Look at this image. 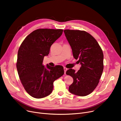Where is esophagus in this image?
I'll return each instance as SVG.
<instances>
[{
    "instance_id": "1",
    "label": "esophagus",
    "mask_w": 121,
    "mask_h": 121,
    "mask_svg": "<svg viewBox=\"0 0 121 121\" xmlns=\"http://www.w3.org/2000/svg\"><path fill=\"white\" fill-rule=\"evenodd\" d=\"M64 73L66 74V72L67 71V69L66 67H64Z\"/></svg>"
}]
</instances>
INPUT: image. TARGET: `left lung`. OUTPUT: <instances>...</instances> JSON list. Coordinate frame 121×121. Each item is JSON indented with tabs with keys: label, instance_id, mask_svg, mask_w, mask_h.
<instances>
[{
	"label": "left lung",
	"instance_id": "8db88e82",
	"mask_svg": "<svg viewBox=\"0 0 121 121\" xmlns=\"http://www.w3.org/2000/svg\"><path fill=\"white\" fill-rule=\"evenodd\" d=\"M67 39L72 49L73 57L81 65L75 72L69 69L66 74L73 78L69 86L71 93L79 96L91 94L98 85L104 69V54L96 40L85 31L66 29Z\"/></svg>",
	"mask_w": 121,
	"mask_h": 121
}]
</instances>
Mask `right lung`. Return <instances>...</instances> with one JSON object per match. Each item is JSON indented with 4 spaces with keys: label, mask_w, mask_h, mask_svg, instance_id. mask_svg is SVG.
Here are the masks:
<instances>
[{
    "label": "right lung",
    "mask_w": 121,
    "mask_h": 121,
    "mask_svg": "<svg viewBox=\"0 0 121 121\" xmlns=\"http://www.w3.org/2000/svg\"><path fill=\"white\" fill-rule=\"evenodd\" d=\"M63 29H38L29 34L22 43L17 52V69L19 78L27 93L36 99L52 93L53 82L64 74L62 66L46 68L44 56L50 47L62 34Z\"/></svg>",
    "instance_id": "right-lung-1"
}]
</instances>
